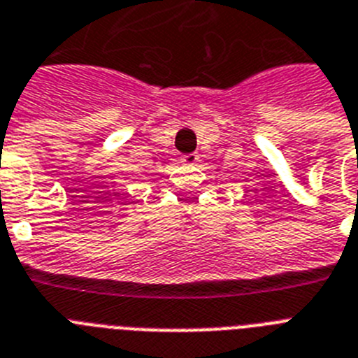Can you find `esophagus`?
<instances>
[{"mask_svg": "<svg viewBox=\"0 0 358 358\" xmlns=\"http://www.w3.org/2000/svg\"><path fill=\"white\" fill-rule=\"evenodd\" d=\"M182 162H185V164H196V162H199V154L196 152L185 154V156H182Z\"/></svg>", "mask_w": 358, "mask_h": 358, "instance_id": "34e87169", "label": "esophagus"}]
</instances>
